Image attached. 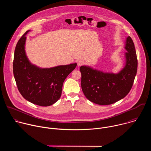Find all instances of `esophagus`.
<instances>
[{"mask_svg":"<svg viewBox=\"0 0 151 151\" xmlns=\"http://www.w3.org/2000/svg\"><path fill=\"white\" fill-rule=\"evenodd\" d=\"M84 64V61H82V60H79L78 61V67H80L82 65H83V64Z\"/></svg>","mask_w":151,"mask_h":151,"instance_id":"34e87169","label":"esophagus"}]
</instances>
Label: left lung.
Returning a JSON list of instances; mask_svg holds the SVG:
<instances>
[{"label": "left lung", "mask_w": 151, "mask_h": 151, "mask_svg": "<svg viewBox=\"0 0 151 151\" xmlns=\"http://www.w3.org/2000/svg\"><path fill=\"white\" fill-rule=\"evenodd\" d=\"M125 64L118 73H105L91 67L82 66V90L90 101L100 105L113 104L130 92L137 73V59L133 41L126 39Z\"/></svg>", "instance_id": "obj_1"}]
</instances>
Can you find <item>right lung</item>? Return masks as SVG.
I'll list each match as a JSON object with an SVG mask.
<instances>
[{
  "mask_svg": "<svg viewBox=\"0 0 151 151\" xmlns=\"http://www.w3.org/2000/svg\"><path fill=\"white\" fill-rule=\"evenodd\" d=\"M27 30L18 41L14 52L13 73L20 94L27 101L40 106L55 103L61 95L63 84L77 64L42 69L32 64L25 51Z\"/></svg>",
  "mask_w": 151,
  "mask_h": 151,
  "instance_id": "obj_1",
  "label": "right lung"
}]
</instances>
